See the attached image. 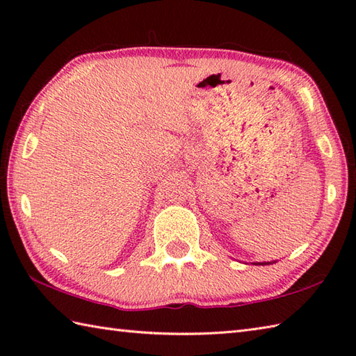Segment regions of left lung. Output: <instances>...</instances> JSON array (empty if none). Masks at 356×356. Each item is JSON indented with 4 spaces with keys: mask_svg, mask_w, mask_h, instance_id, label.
Segmentation results:
<instances>
[{
    "mask_svg": "<svg viewBox=\"0 0 356 356\" xmlns=\"http://www.w3.org/2000/svg\"><path fill=\"white\" fill-rule=\"evenodd\" d=\"M272 263H277V261H264V263H252V264H257V266L261 264V266H264V264H272Z\"/></svg>",
    "mask_w": 356,
    "mask_h": 356,
    "instance_id": "8db88e82",
    "label": "left lung"
}]
</instances>
